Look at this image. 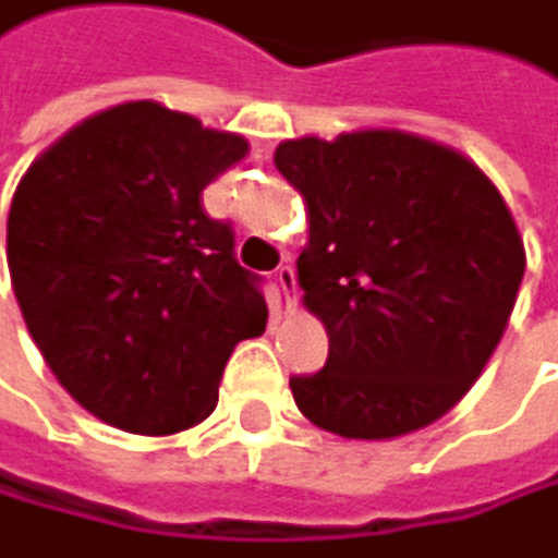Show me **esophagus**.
<instances>
[{
	"label": "esophagus",
	"mask_w": 558,
	"mask_h": 558,
	"mask_svg": "<svg viewBox=\"0 0 558 558\" xmlns=\"http://www.w3.org/2000/svg\"><path fill=\"white\" fill-rule=\"evenodd\" d=\"M276 282H279V290L286 293V303L296 306V268L293 265H279L276 268Z\"/></svg>",
	"instance_id": "34e87169"
}]
</instances>
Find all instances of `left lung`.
<instances>
[{
    "label": "left lung",
    "instance_id": "obj_1",
    "mask_svg": "<svg viewBox=\"0 0 558 558\" xmlns=\"http://www.w3.org/2000/svg\"><path fill=\"white\" fill-rule=\"evenodd\" d=\"M311 217L296 258L327 362L293 376L306 421L341 438L421 432L470 393L511 320L524 244L500 189L456 147L407 131L276 147Z\"/></svg>",
    "mask_w": 558,
    "mask_h": 558
}]
</instances>
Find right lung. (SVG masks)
<instances>
[{
	"label": "right lung",
	"mask_w": 558,
	"mask_h": 558,
	"mask_svg": "<svg viewBox=\"0 0 558 558\" xmlns=\"http://www.w3.org/2000/svg\"><path fill=\"white\" fill-rule=\"evenodd\" d=\"M247 141L137 99L82 120L26 168L5 223L26 331L88 414L131 435L206 421L234 344L265 331L258 276L203 189Z\"/></svg>",
	"instance_id": "right-lung-1"
}]
</instances>
